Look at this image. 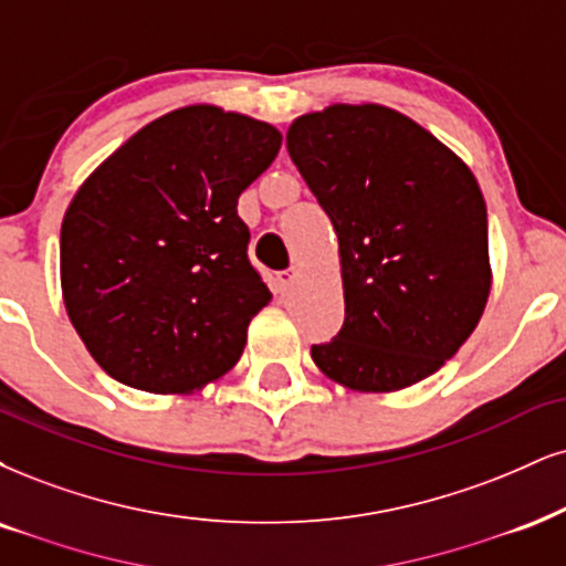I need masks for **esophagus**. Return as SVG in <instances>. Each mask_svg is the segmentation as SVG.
I'll return each mask as SVG.
<instances>
[{"mask_svg": "<svg viewBox=\"0 0 566 566\" xmlns=\"http://www.w3.org/2000/svg\"><path fill=\"white\" fill-rule=\"evenodd\" d=\"M294 283H296V270L275 272V285H277V291H281V294H289V291L294 289Z\"/></svg>", "mask_w": 566, "mask_h": 566, "instance_id": "34e87169", "label": "esophagus"}]
</instances>
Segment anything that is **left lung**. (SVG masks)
<instances>
[{
	"instance_id": "1",
	"label": "left lung",
	"mask_w": 566,
	"mask_h": 566,
	"mask_svg": "<svg viewBox=\"0 0 566 566\" xmlns=\"http://www.w3.org/2000/svg\"><path fill=\"white\" fill-rule=\"evenodd\" d=\"M285 146L338 233L346 317L312 346L315 365L365 394L438 373L491 294L488 212L470 167L380 104L296 117Z\"/></svg>"
}]
</instances>
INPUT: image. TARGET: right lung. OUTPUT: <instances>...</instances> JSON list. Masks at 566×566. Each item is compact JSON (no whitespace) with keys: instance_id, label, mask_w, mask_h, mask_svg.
Returning a JSON list of instances; mask_svg holds the SVG:
<instances>
[{"instance_id":"1","label":"right lung","mask_w":566,"mask_h":566,"mask_svg":"<svg viewBox=\"0 0 566 566\" xmlns=\"http://www.w3.org/2000/svg\"><path fill=\"white\" fill-rule=\"evenodd\" d=\"M283 136L193 104L157 117L91 172L60 230L62 298L104 373L149 394L222 378L270 291L239 197Z\"/></svg>"}]
</instances>
